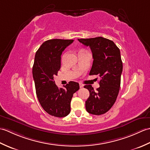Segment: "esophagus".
Returning <instances> with one entry per match:
<instances>
[{
  "mask_svg": "<svg viewBox=\"0 0 150 150\" xmlns=\"http://www.w3.org/2000/svg\"><path fill=\"white\" fill-rule=\"evenodd\" d=\"M79 86H80V88H83L84 87V85L82 84H81V83H80V84H79Z\"/></svg>",
  "mask_w": 150,
  "mask_h": 150,
  "instance_id": "esophagus-1",
  "label": "esophagus"
}]
</instances>
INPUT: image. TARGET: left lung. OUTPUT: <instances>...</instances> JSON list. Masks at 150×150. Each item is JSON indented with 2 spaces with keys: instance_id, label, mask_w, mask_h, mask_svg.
Masks as SVG:
<instances>
[{
  "instance_id": "left-lung-1",
  "label": "left lung",
  "mask_w": 150,
  "mask_h": 150,
  "mask_svg": "<svg viewBox=\"0 0 150 150\" xmlns=\"http://www.w3.org/2000/svg\"><path fill=\"white\" fill-rule=\"evenodd\" d=\"M78 40L90 47L93 54L90 75L100 78V87L96 91L91 85L84 86L90 91V97L86 101V109L88 113L100 115L111 109L119 94L122 71L120 50L112 40L102 37Z\"/></svg>"
}]
</instances>
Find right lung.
<instances>
[{
    "instance_id": "obj_1",
    "label": "right lung",
    "mask_w": 150,
    "mask_h": 150,
    "mask_svg": "<svg viewBox=\"0 0 150 150\" xmlns=\"http://www.w3.org/2000/svg\"><path fill=\"white\" fill-rule=\"evenodd\" d=\"M73 42V40H46L35 57L32 72L37 97L44 110L56 117L69 113L73 95L79 89V84L73 81L67 84L65 88H59L54 81L60 68L62 53Z\"/></svg>"
}]
</instances>
